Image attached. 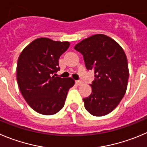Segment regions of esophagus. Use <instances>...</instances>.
Wrapping results in <instances>:
<instances>
[{"mask_svg":"<svg viewBox=\"0 0 147 147\" xmlns=\"http://www.w3.org/2000/svg\"><path fill=\"white\" fill-rule=\"evenodd\" d=\"M76 84L77 85H79V86H81V85L83 84V82L82 81H76Z\"/></svg>","mask_w":147,"mask_h":147,"instance_id":"esophagus-1","label":"esophagus"}]
</instances>
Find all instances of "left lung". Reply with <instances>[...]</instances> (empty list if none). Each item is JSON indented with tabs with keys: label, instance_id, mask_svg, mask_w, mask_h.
<instances>
[{
	"label": "left lung",
	"instance_id": "8db88e82",
	"mask_svg": "<svg viewBox=\"0 0 147 147\" xmlns=\"http://www.w3.org/2000/svg\"><path fill=\"white\" fill-rule=\"evenodd\" d=\"M74 49L82 54L88 70L94 71L90 96L84 98L86 110L94 116L109 114L121 102L128 85V61L119 44L97 34L84 39Z\"/></svg>",
	"mask_w": 147,
	"mask_h": 147
}]
</instances>
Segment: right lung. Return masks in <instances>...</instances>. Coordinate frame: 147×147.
Returning <instances> with one entry per match:
<instances>
[{
	"label": "right lung",
	"mask_w": 147,
	"mask_h": 147,
	"mask_svg": "<svg viewBox=\"0 0 147 147\" xmlns=\"http://www.w3.org/2000/svg\"><path fill=\"white\" fill-rule=\"evenodd\" d=\"M68 42L41 37L28 45L21 53L16 67V79L22 96L36 112L50 115L63 107L72 78L55 76L60 70L61 55L69 47Z\"/></svg>",
	"instance_id": "add662e5"
}]
</instances>
